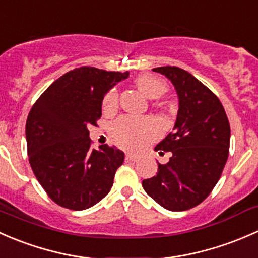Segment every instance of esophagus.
Listing matches in <instances>:
<instances>
[{
  "instance_id": "34e87169",
  "label": "esophagus",
  "mask_w": 258,
  "mask_h": 258,
  "mask_svg": "<svg viewBox=\"0 0 258 258\" xmlns=\"http://www.w3.org/2000/svg\"><path fill=\"white\" fill-rule=\"evenodd\" d=\"M125 160L126 161H137L138 160V156H135V155H133V154H126L125 155Z\"/></svg>"
}]
</instances>
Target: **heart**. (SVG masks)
Returning a JSON list of instances; mask_svg holds the SVG:
<instances>
[{
    "mask_svg": "<svg viewBox=\"0 0 258 258\" xmlns=\"http://www.w3.org/2000/svg\"><path fill=\"white\" fill-rule=\"evenodd\" d=\"M135 86L149 99H158L168 90L165 82L149 74L138 77L135 79ZM118 92L115 89L108 92L103 100V109L105 111L115 109L118 105ZM110 137L119 147L138 151L147 147L151 140L158 137V129L150 121H142L130 116H121L111 125Z\"/></svg>",
    "mask_w": 258,
    "mask_h": 258,
    "instance_id": "b5f03b06",
    "label": "heart"
}]
</instances>
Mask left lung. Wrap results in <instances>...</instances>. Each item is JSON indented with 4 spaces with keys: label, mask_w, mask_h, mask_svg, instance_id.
<instances>
[{
    "label": "left lung",
    "mask_w": 258,
    "mask_h": 258,
    "mask_svg": "<svg viewBox=\"0 0 258 258\" xmlns=\"http://www.w3.org/2000/svg\"><path fill=\"white\" fill-rule=\"evenodd\" d=\"M153 71L174 84L179 110L172 132L155 148L171 158L158 164L143 187L164 209L185 211L203 203L219 181L228 158L230 123L219 98L192 74L171 66Z\"/></svg>",
    "instance_id": "left-lung-1"
}]
</instances>
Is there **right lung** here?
<instances>
[{"mask_svg":"<svg viewBox=\"0 0 258 258\" xmlns=\"http://www.w3.org/2000/svg\"><path fill=\"white\" fill-rule=\"evenodd\" d=\"M129 72L81 67L63 74L28 114L26 139L31 168L47 195L66 209L86 210L113 186L124 153L108 144L90 150L89 126L102 116L105 93Z\"/></svg>","mask_w":258,"mask_h":258,"instance_id":"obj_1","label":"right lung"}]
</instances>
